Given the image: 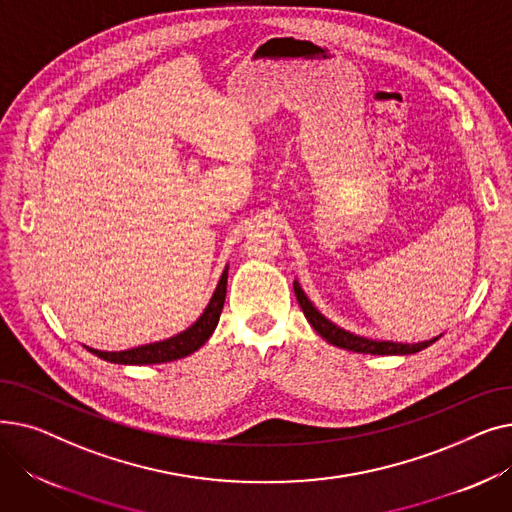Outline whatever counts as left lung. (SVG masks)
Returning <instances> with one entry per match:
<instances>
[{"mask_svg": "<svg viewBox=\"0 0 512 512\" xmlns=\"http://www.w3.org/2000/svg\"><path fill=\"white\" fill-rule=\"evenodd\" d=\"M294 294H297V301L307 317L309 324L313 326V330L326 338L330 344L346 348V351L353 353H365V355H411V353H419L423 348H427L429 344H434L438 338L427 340V342H419V344H398V342H378V340H367L361 336H355L351 332H346L338 326H334L330 319H326L321 315L311 301L305 297V292L301 290L299 282H294Z\"/></svg>", "mask_w": 512, "mask_h": 512, "instance_id": "1", "label": "left lung"}]
</instances>
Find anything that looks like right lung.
<instances>
[{
  "mask_svg": "<svg viewBox=\"0 0 512 512\" xmlns=\"http://www.w3.org/2000/svg\"><path fill=\"white\" fill-rule=\"evenodd\" d=\"M226 282H228V267L224 270L220 284H218V288H215L213 297H211L207 309L203 311V315L195 321L191 328L168 338V340L137 346V348H130V351H120V353L95 351V348H89V346L87 348L99 359L110 361V363H120V365L168 363V361H176V359L191 355L207 342V338L213 334L215 326H218L222 309H224V299H226Z\"/></svg>",
  "mask_w": 512,
  "mask_h": 512,
  "instance_id": "1",
  "label": "right lung"
}]
</instances>
